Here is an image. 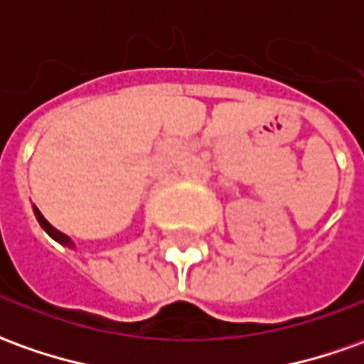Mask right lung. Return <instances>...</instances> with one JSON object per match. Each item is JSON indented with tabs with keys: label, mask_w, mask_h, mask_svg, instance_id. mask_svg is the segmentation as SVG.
Listing matches in <instances>:
<instances>
[{
	"label": "right lung",
	"mask_w": 364,
	"mask_h": 364,
	"mask_svg": "<svg viewBox=\"0 0 364 364\" xmlns=\"http://www.w3.org/2000/svg\"><path fill=\"white\" fill-rule=\"evenodd\" d=\"M33 210H35V215H37V220H39V224L43 225V230H45V232H47V234L51 235L53 240H57V242H59V244H63V245H69V247H73V242H71V240H69V237H67V235L61 234L59 230H55V228H53V225L49 224L47 220H45L43 214H41V212H39L37 208L33 206Z\"/></svg>",
	"instance_id": "obj_1"
}]
</instances>
